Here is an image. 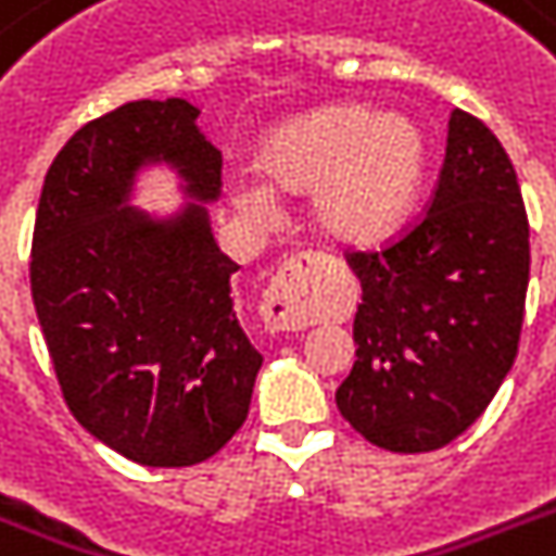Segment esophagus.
Wrapping results in <instances>:
<instances>
[{
  "mask_svg": "<svg viewBox=\"0 0 556 556\" xmlns=\"http://www.w3.org/2000/svg\"><path fill=\"white\" fill-rule=\"evenodd\" d=\"M320 253H296L279 265L262 303V320L270 331L305 329L312 320V274Z\"/></svg>",
  "mask_w": 556,
  "mask_h": 556,
  "instance_id": "obj_1",
  "label": "esophagus"
}]
</instances>
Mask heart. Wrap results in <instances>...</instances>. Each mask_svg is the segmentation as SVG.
Instances as JSON below:
<instances>
[{"mask_svg":"<svg viewBox=\"0 0 556 556\" xmlns=\"http://www.w3.org/2000/svg\"><path fill=\"white\" fill-rule=\"evenodd\" d=\"M424 169L418 126L369 106L317 109L279 126L260 150V173L282 192H312V216L338 242H371L397 225ZM236 204L270 213L265 185L239 181Z\"/></svg>","mask_w":556,"mask_h":556,"instance_id":"1","label":"heart"}]
</instances>
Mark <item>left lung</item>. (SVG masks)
Instances as JSON below:
<instances>
[{
  "mask_svg": "<svg viewBox=\"0 0 556 556\" xmlns=\"http://www.w3.org/2000/svg\"><path fill=\"white\" fill-rule=\"evenodd\" d=\"M346 262L364 300L340 415L392 453L444 447L488 409L526 320L528 216L500 138L456 109L427 210Z\"/></svg>",
  "mask_w": 556,
  "mask_h": 556,
  "instance_id": "obj_1",
  "label": "left lung"
}]
</instances>
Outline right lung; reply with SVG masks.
<instances>
[{"label": "right lung", "mask_w": 556, "mask_h": 556, "mask_svg": "<svg viewBox=\"0 0 556 556\" xmlns=\"http://www.w3.org/2000/svg\"><path fill=\"white\" fill-rule=\"evenodd\" d=\"M187 100H132L68 138L46 173L30 296L74 418L147 467L216 456L251 409L262 355L236 320L239 265L207 210L173 222L124 207L135 169L173 161L199 201L222 192V152Z\"/></svg>", "instance_id": "1"}]
</instances>
